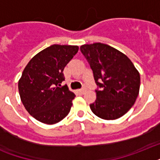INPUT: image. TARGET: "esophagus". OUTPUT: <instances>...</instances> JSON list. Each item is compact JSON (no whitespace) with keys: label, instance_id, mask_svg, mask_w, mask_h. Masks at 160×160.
Masks as SVG:
<instances>
[{"label":"esophagus","instance_id":"34e87169","mask_svg":"<svg viewBox=\"0 0 160 160\" xmlns=\"http://www.w3.org/2000/svg\"><path fill=\"white\" fill-rule=\"evenodd\" d=\"M85 90H86V87H83L82 89H80V90H79V92L80 93V94H84V93L85 92Z\"/></svg>","mask_w":160,"mask_h":160}]
</instances>
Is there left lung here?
I'll return each mask as SVG.
<instances>
[{
  "label": "left lung",
  "instance_id": "8db88e82",
  "mask_svg": "<svg viewBox=\"0 0 160 160\" xmlns=\"http://www.w3.org/2000/svg\"><path fill=\"white\" fill-rule=\"evenodd\" d=\"M80 51L90 64L99 87L90 109L101 119H119L129 111L138 97L139 71L124 54L105 44L83 45Z\"/></svg>",
  "mask_w": 160,
  "mask_h": 160
}]
</instances>
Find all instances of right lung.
<instances>
[{"label": "right lung", "instance_id": "right-lung-1", "mask_svg": "<svg viewBox=\"0 0 160 160\" xmlns=\"http://www.w3.org/2000/svg\"><path fill=\"white\" fill-rule=\"evenodd\" d=\"M77 46L52 45L36 54L26 65L18 82L21 100L38 121L56 124L70 113L75 95L67 85L63 70L78 52Z\"/></svg>", "mask_w": 160, "mask_h": 160}]
</instances>
